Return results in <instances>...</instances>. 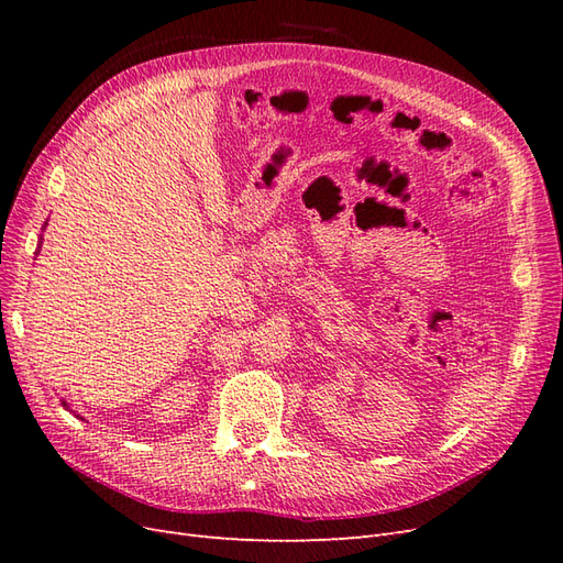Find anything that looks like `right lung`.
<instances>
[{
    "label": "right lung",
    "instance_id": "right-lung-1",
    "mask_svg": "<svg viewBox=\"0 0 563 563\" xmlns=\"http://www.w3.org/2000/svg\"><path fill=\"white\" fill-rule=\"evenodd\" d=\"M44 225H46V223H44ZM40 249H42V234H40V244H37V251H40ZM63 406H67V401H63Z\"/></svg>",
    "mask_w": 563,
    "mask_h": 563
}]
</instances>
